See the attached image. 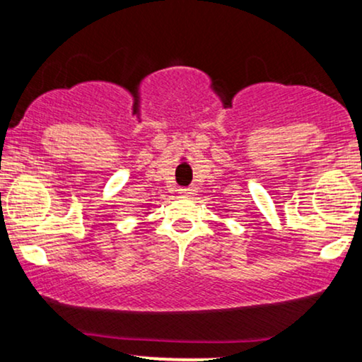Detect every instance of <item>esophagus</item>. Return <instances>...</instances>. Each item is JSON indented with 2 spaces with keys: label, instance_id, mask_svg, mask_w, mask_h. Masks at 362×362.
Wrapping results in <instances>:
<instances>
[{
  "label": "esophagus",
  "instance_id": "1",
  "mask_svg": "<svg viewBox=\"0 0 362 362\" xmlns=\"http://www.w3.org/2000/svg\"><path fill=\"white\" fill-rule=\"evenodd\" d=\"M180 194H181V196H192V194H196V187H192V186L181 187Z\"/></svg>",
  "mask_w": 362,
  "mask_h": 362
}]
</instances>
